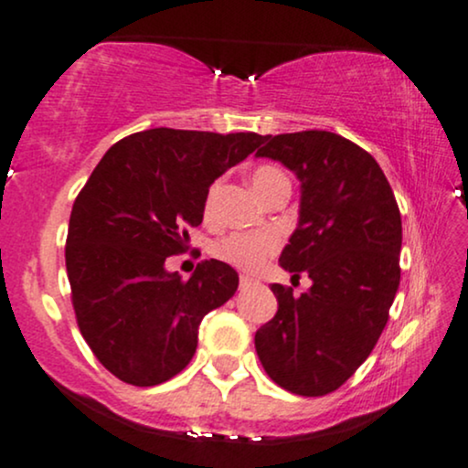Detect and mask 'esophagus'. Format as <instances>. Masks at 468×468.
<instances>
[{
  "label": "esophagus",
  "mask_w": 468,
  "mask_h": 468,
  "mask_svg": "<svg viewBox=\"0 0 468 468\" xmlns=\"http://www.w3.org/2000/svg\"><path fill=\"white\" fill-rule=\"evenodd\" d=\"M250 285H254V278H250V276H241L239 278V287L241 289H246V287H250Z\"/></svg>",
  "instance_id": "1"
}]
</instances>
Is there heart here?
Listing matches in <instances>:
<instances>
[{
    "instance_id": "b5f03b06",
    "label": "heart",
    "mask_w": 468,
    "mask_h": 468,
    "mask_svg": "<svg viewBox=\"0 0 468 468\" xmlns=\"http://www.w3.org/2000/svg\"><path fill=\"white\" fill-rule=\"evenodd\" d=\"M252 187L259 197H265L276 183L287 181V176L274 165H259L252 170ZM218 186H211L209 194L205 200V216H209L214 211V200H216ZM281 248V235L274 230H261V233H230L229 238H224L214 246V254L220 261L233 265V268L244 270V271H257L261 270L265 261L271 254L278 252Z\"/></svg>"
}]
</instances>
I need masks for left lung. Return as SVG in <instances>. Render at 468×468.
I'll return each instance as SVG.
<instances>
[{
  "instance_id": "1",
  "label": "left lung",
  "mask_w": 468,
  "mask_h": 468,
  "mask_svg": "<svg viewBox=\"0 0 468 468\" xmlns=\"http://www.w3.org/2000/svg\"><path fill=\"white\" fill-rule=\"evenodd\" d=\"M257 151L303 183L300 220L281 254L309 292L271 285L276 315L254 335L278 387L304 398L336 391L380 339L399 287L401 216L374 157L333 132L265 135Z\"/></svg>"
}]
</instances>
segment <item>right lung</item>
<instances>
[{
	"instance_id": "right-lung-1",
	"label": "right lung",
	"mask_w": 468,
	"mask_h": 468,
	"mask_svg": "<svg viewBox=\"0 0 468 468\" xmlns=\"http://www.w3.org/2000/svg\"><path fill=\"white\" fill-rule=\"evenodd\" d=\"M263 140L146 129L116 142L77 194L64 250L70 300L81 336L118 380L155 387L186 369L203 317L238 292V271L216 259L190 281L164 263L186 252L211 183Z\"/></svg>"
}]
</instances>
